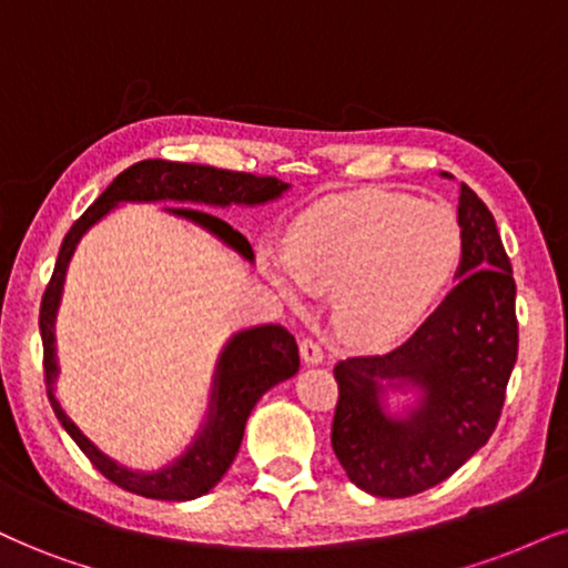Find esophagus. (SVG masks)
I'll list each match as a JSON object with an SVG mask.
<instances>
[{
    "label": "esophagus",
    "instance_id": "obj_1",
    "mask_svg": "<svg viewBox=\"0 0 568 568\" xmlns=\"http://www.w3.org/2000/svg\"><path fill=\"white\" fill-rule=\"evenodd\" d=\"M300 355H303V361L307 363V366H318V363H324V349H321L318 342H313V339L300 342Z\"/></svg>",
    "mask_w": 568,
    "mask_h": 568
}]
</instances>
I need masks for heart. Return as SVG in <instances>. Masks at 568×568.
I'll list each match as a JSON object with an SVG mask.
<instances>
[{
  "label": "heart",
  "mask_w": 568,
  "mask_h": 568,
  "mask_svg": "<svg viewBox=\"0 0 568 568\" xmlns=\"http://www.w3.org/2000/svg\"><path fill=\"white\" fill-rule=\"evenodd\" d=\"M464 231L447 202L389 189L334 194L305 210L286 261L265 271L290 305L334 290V324L358 345H392L422 324L458 271Z\"/></svg>",
  "instance_id": "obj_1"
}]
</instances>
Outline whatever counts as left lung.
<instances>
[{
    "label": "left lung",
    "mask_w": 568,
    "mask_h": 568,
    "mask_svg": "<svg viewBox=\"0 0 568 568\" xmlns=\"http://www.w3.org/2000/svg\"><path fill=\"white\" fill-rule=\"evenodd\" d=\"M464 252L455 286L410 339L339 361L332 447L355 487L376 498L424 493L487 445L519 355L516 282L493 213L460 184ZM389 390L414 403L389 414Z\"/></svg>",
    "instance_id": "left-lung-1"
}]
</instances>
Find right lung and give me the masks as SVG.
Listing matches in <instances>:
<instances>
[{"mask_svg":"<svg viewBox=\"0 0 568 568\" xmlns=\"http://www.w3.org/2000/svg\"><path fill=\"white\" fill-rule=\"evenodd\" d=\"M290 189L284 181L273 176H252V173L223 171L213 165L194 163H171V160H142V163L125 168L113 184L97 197L87 213L70 226L62 240L58 263H54L52 278H49L44 297H41L39 328L41 342H44V379L47 395L52 403L54 416L65 426L73 443L87 453L97 471H102L113 485L129 489V493L142 495V498L155 500H194L219 485L229 466L234 464L240 453L244 424H247L252 408L271 387L278 382L290 379L300 368L297 342L278 324L252 326L236 332L226 345H223L219 363H215L213 387H210L207 416L194 434L186 450L176 460L158 468V471H139L115 460L100 445H94L79 429V424L68 416L58 395H54V382H58V345H54V321H58V307L62 300V284H65V271L70 257H73L75 244L81 236L100 223L110 210L123 202H179V207H163L165 213L176 219L192 221L194 226L205 229L215 240L242 255L244 261H255L250 242L244 240L236 229L226 221L202 207H229V205H265V202L278 200ZM200 204V209H192Z\"/></svg>","mask_w":568,"mask_h":568,"instance_id":"right-lung-1","label":"right lung"}]
</instances>
